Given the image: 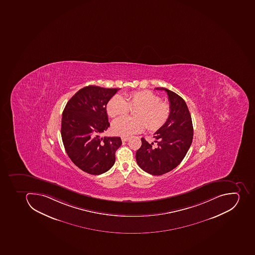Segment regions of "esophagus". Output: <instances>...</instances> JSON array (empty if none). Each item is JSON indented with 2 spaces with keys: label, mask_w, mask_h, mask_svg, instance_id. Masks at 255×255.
Masks as SVG:
<instances>
[{
  "label": "esophagus",
  "mask_w": 255,
  "mask_h": 255,
  "mask_svg": "<svg viewBox=\"0 0 255 255\" xmlns=\"http://www.w3.org/2000/svg\"><path fill=\"white\" fill-rule=\"evenodd\" d=\"M129 139H130V138H129V137L127 136L122 137V138H121V139H122L123 142H127V141L129 140Z\"/></svg>",
  "instance_id": "34e87169"
}]
</instances>
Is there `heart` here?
I'll return each mask as SVG.
<instances>
[{
  "mask_svg": "<svg viewBox=\"0 0 255 255\" xmlns=\"http://www.w3.org/2000/svg\"><path fill=\"white\" fill-rule=\"evenodd\" d=\"M136 117H123L115 120L112 130L116 135L129 136L141 132L148 128L150 130H159L166 125L171 116V107L150 91H132L126 99L116 95L109 100L107 112L111 117L128 114L130 108Z\"/></svg>",
  "mask_w": 255,
  "mask_h": 255,
  "instance_id": "obj_1",
  "label": "heart"
}]
</instances>
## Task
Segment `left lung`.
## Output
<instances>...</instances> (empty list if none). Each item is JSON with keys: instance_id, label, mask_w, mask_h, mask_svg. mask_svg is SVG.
Returning a JSON list of instances; mask_svg holds the SVG:
<instances>
[{"instance_id": "8db88e82", "label": "left lung", "mask_w": 255, "mask_h": 255, "mask_svg": "<svg viewBox=\"0 0 255 255\" xmlns=\"http://www.w3.org/2000/svg\"><path fill=\"white\" fill-rule=\"evenodd\" d=\"M168 96L171 116L168 122L154 134L155 143L141 138L142 145L135 153L137 164L147 173L160 176L176 168L193 142V127L189 108L182 98L170 90L157 87Z\"/></svg>"}]
</instances>
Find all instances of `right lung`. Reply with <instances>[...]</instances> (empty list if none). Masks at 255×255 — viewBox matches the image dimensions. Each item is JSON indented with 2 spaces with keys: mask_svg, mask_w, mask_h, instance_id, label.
<instances>
[{
  "mask_svg": "<svg viewBox=\"0 0 255 255\" xmlns=\"http://www.w3.org/2000/svg\"><path fill=\"white\" fill-rule=\"evenodd\" d=\"M119 91L97 86L83 87L69 100L62 112L61 135L71 161L91 175L104 173L114 165L120 137H100L110 126L107 104Z\"/></svg>",
  "mask_w": 255,
  "mask_h": 255,
  "instance_id": "add662e5",
  "label": "right lung"
}]
</instances>
